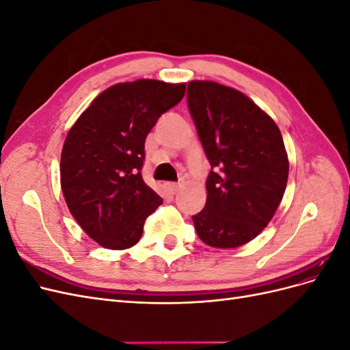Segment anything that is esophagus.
I'll list each match as a JSON object with an SVG mask.
<instances>
[{"label": "esophagus", "instance_id": "1", "mask_svg": "<svg viewBox=\"0 0 350 350\" xmlns=\"http://www.w3.org/2000/svg\"><path fill=\"white\" fill-rule=\"evenodd\" d=\"M166 187H167L169 191H171L172 194H175V193H178V191H179V189H181L183 184H167Z\"/></svg>", "mask_w": 350, "mask_h": 350}]
</instances>
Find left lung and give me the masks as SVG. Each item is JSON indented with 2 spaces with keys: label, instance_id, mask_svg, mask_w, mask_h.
<instances>
[{
  "label": "left lung",
  "instance_id": "8db88e82",
  "mask_svg": "<svg viewBox=\"0 0 350 350\" xmlns=\"http://www.w3.org/2000/svg\"><path fill=\"white\" fill-rule=\"evenodd\" d=\"M188 108L213 171L204 208L193 216L198 238L237 248L266 228L283 198L289 159L279 126L242 92L208 80L188 83Z\"/></svg>",
  "mask_w": 350,
  "mask_h": 350
}]
</instances>
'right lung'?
Returning a JSON list of instances; mask_svg holds the SVG:
<instances>
[{"label": "right lung", "mask_w": 350, "mask_h": 350, "mask_svg": "<svg viewBox=\"0 0 350 350\" xmlns=\"http://www.w3.org/2000/svg\"><path fill=\"white\" fill-rule=\"evenodd\" d=\"M185 83L140 79L105 89L70 129L61 152V189L88 237L126 250L162 198L142 176L144 142L157 118L184 98Z\"/></svg>", "instance_id": "right-lung-1"}]
</instances>
